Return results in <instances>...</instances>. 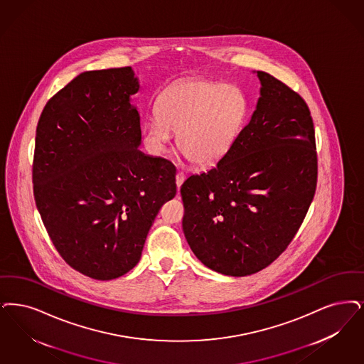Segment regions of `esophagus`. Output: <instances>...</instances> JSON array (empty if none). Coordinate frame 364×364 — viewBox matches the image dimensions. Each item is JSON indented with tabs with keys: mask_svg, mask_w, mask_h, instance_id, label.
I'll list each match as a JSON object with an SVG mask.
<instances>
[{
	"mask_svg": "<svg viewBox=\"0 0 364 364\" xmlns=\"http://www.w3.org/2000/svg\"><path fill=\"white\" fill-rule=\"evenodd\" d=\"M184 178H186V176H184L183 172H177L176 173V186H177V188L181 187V184L184 183Z\"/></svg>",
	"mask_w": 364,
	"mask_h": 364,
	"instance_id": "1",
	"label": "esophagus"
}]
</instances>
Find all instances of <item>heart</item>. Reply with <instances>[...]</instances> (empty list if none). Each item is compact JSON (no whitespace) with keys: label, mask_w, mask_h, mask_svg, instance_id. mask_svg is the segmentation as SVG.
Returning a JSON list of instances; mask_svg holds the SVG:
<instances>
[{"label":"heart","mask_w":364,"mask_h":364,"mask_svg":"<svg viewBox=\"0 0 364 364\" xmlns=\"http://www.w3.org/2000/svg\"><path fill=\"white\" fill-rule=\"evenodd\" d=\"M157 117L144 123L142 135L154 154H164L177 132L178 151L198 166L214 165L232 150L245 119L247 102L232 87L189 80L168 87L156 105Z\"/></svg>","instance_id":"b5f03b06"}]
</instances>
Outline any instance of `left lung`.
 Here are the masks:
<instances>
[{
  "label": "left lung",
  "instance_id": "left-lung-1",
  "mask_svg": "<svg viewBox=\"0 0 364 364\" xmlns=\"http://www.w3.org/2000/svg\"><path fill=\"white\" fill-rule=\"evenodd\" d=\"M226 157L189 176L180 193L193 255L228 277L262 271L301 228L317 186L314 126L304 99L271 74Z\"/></svg>",
  "mask_w": 364,
  "mask_h": 364
}]
</instances>
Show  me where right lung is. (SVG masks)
<instances>
[{
    "label": "right lung",
    "instance_id": "1",
    "mask_svg": "<svg viewBox=\"0 0 364 364\" xmlns=\"http://www.w3.org/2000/svg\"><path fill=\"white\" fill-rule=\"evenodd\" d=\"M131 68L78 74L46 104L33 159V195L62 259L96 280L141 259L161 205L175 198L172 162L142 153Z\"/></svg>",
    "mask_w": 364,
    "mask_h": 364
}]
</instances>
